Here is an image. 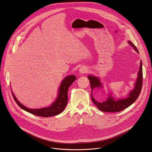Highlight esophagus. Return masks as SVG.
Wrapping results in <instances>:
<instances>
[{"mask_svg":"<svg viewBox=\"0 0 152 152\" xmlns=\"http://www.w3.org/2000/svg\"><path fill=\"white\" fill-rule=\"evenodd\" d=\"M88 71V67L85 66H83L82 67L80 68V69H79V72H80V73H81V75H83L84 73H86Z\"/></svg>","mask_w":152,"mask_h":152,"instance_id":"1","label":"esophagus"}]
</instances>
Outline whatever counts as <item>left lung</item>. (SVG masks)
<instances>
[{"label": "left lung", "instance_id": "left-lung-1", "mask_svg": "<svg viewBox=\"0 0 152 152\" xmlns=\"http://www.w3.org/2000/svg\"><path fill=\"white\" fill-rule=\"evenodd\" d=\"M129 44L133 47V48L138 53L137 48L130 41H128ZM88 78L90 81L91 88V99L92 102L96 105L97 107L101 111L107 112V113H116L120 112L124 109L127 108L130 105L132 104L139 96L142 90V81H143V74H142V61L140 63L139 71L137 74V80L134 84V88L131 90L126 96V97L117 99H115L112 94H108V97L106 101L102 102L97 101L92 96V91L95 88L102 89L103 88V84L101 82L99 77L95 76L89 75Z\"/></svg>", "mask_w": 152, "mask_h": 152}]
</instances>
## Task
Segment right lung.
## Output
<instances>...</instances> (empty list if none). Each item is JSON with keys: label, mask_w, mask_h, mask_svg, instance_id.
I'll use <instances>...</instances> for the list:
<instances>
[{"label": "right lung", "mask_w": 152, "mask_h": 152, "mask_svg": "<svg viewBox=\"0 0 152 152\" xmlns=\"http://www.w3.org/2000/svg\"><path fill=\"white\" fill-rule=\"evenodd\" d=\"M76 80V77L74 75H70L65 77L61 83L60 87H59L56 99L51 104L50 106L47 107H43L42 109H29L25 107V105L17 100V97L15 96L14 92L12 91V93L16 103L20 107L24 110L39 117H48L54 116L60 114L64 110L68 103V88Z\"/></svg>", "instance_id": "right-lung-1"}]
</instances>
